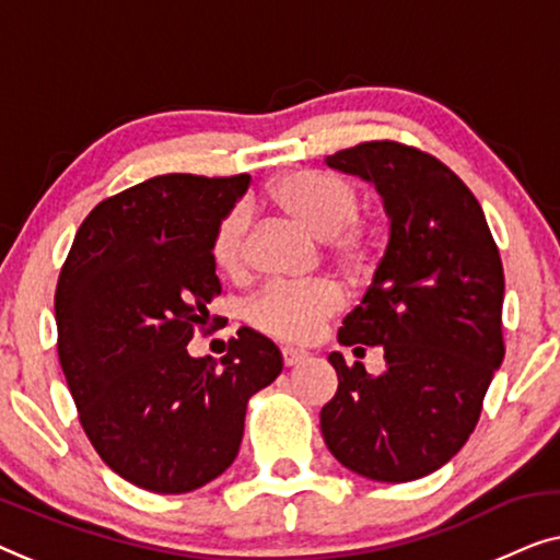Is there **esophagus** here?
I'll return each instance as SVG.
<instances>
[{
	"mask_svg": "<svg viewBox=\"0 0 560 560\" xmlns=\"http://www.w3.org/2000/svg\"><path fill=\"white\" fill-rule=\"evenodd\" d=\"M307 359V353L305 351H298V348H282V363H285V366L290 369V366H295V363H300V361H305Z\"/></svg>",
	"mask_w": 560,
	"mask_h": 560,
	"instance_id": "34e87169",
	"label": "esophagus"
}]
</instances>
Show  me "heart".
I'll list each match as a JSON object with an SVG mask.
<instances>
[{"mask_svg":"<svg viewBox=\"0 0 560 560\" xmlns=\"http://www.w3.org/2000/svg\"><path fill=\"white\" fill-rule=\"evenodd\" d=\"M265 199L313 237L326 240L330 260L343 270L363 272L374 260V230L359 217L361 197L351 182L318 168H295L270 182ZM209 255L226 278H240L247 270L245 209L224 212L209 240ZM340 305L343 295L334 282H272L249 300L247 315L267 336L305 343L320 334Z\"/></svg>","mask_w":560,"mask_h":560,"instance_id":"heart-1","label":"heart"}]
</instances>
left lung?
Here are the masks:
<instances>
[{
	"label": "left lung",
	"mask_w": 560,
	"mask_h": 560,
	"mask_svg": "<svg viewBox=\"0 0 560 560\" xmlns=\"http://www.w3.org/2000/svg\"><path fill=\"white\" fill-rule=\"evenodd\" d=\"M374 182L392 217L388 247L338 340L384 346L369 376L330 353L338 392L320 432L340 465L369 480L411 482L457 455L505 355V275L480 201L447 164L399 141H366L326 156Z\"/></svg>",
	"instance_id": "obj_1"
}]
</instances>
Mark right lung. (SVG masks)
<instances>
[{
	"instance_id": "right-lung-1",
	"label": "right lung",
	"mask_w": 560,
	"mask_h": 560,
	"mask_svg": "<svg viewBox=\"0 0 560 560\" xmlns=\"http://www.w3.org/2000/svg\"><path fill=\"white\" fill-rule=\"evenodd\" d=\"M247 186L249 174H164L113 194L60 270L58 355L80 424L113 472L161 495L232 465L249 396L282 371L278 346L253 328L222 361L186 351L220 323L207 311L222 293L209 240Z\"/></svg>"
}]
</instances>
